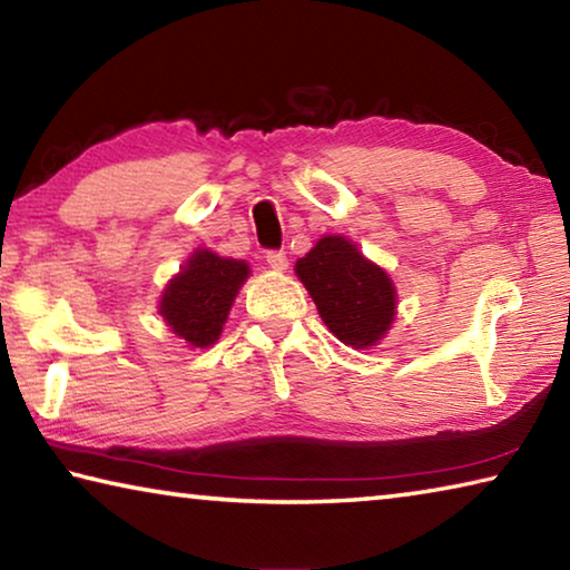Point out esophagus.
Segmentation results:
<instances>
[{
	"label": "esophagus",
	"mask_w": 570,
	"mask_h": 570,
	"mask_svg": "<svg viewBox=\"0 0 570 570\" xmlns=\"http://www.w3.org/2000/svg\"><path fill=\"white\" fill-rule=\"evenodd\" d=\"M266 264L272 266L274 272H286V266H288L286 254H284V250H268V254H266Z\"/></svg>",
	"instance_id": "esophagus-1"
}]
</instances>
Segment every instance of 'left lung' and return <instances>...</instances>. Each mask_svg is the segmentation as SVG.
I'll list each match as a JSON object with an SVG mask.
<instances>
[{
	"label": "left lung",
	"mask_w": 570,
	"mask_h": 570,
	"mask_svg": "<svg viewBox=\"0 0 570 570\" xmlns=\"http://www.w3.org/2000/svg\"><path fill=\"white\" fill-rule=\"evenodd\" d=\"M294 272L320 308L336 340L354 350H370L392 330L397 288L382 266L370 262L354 240L332 234L316 240Z\"/></svg>",
	"instance_id": "obj_1"
}]
</instances>
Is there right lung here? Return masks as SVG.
<instances>
[{
    "mask_svg": "<svg viewBox=\"0 0 570 570\" xmlns=\"http://www.w3.org/2000/svg\"><path fill=\"white\" fill-rule=\"evenodd\" d=\"M248 274L250 268L240 258L196 248L163 288L158 314L190 350L214 346Z\"/></svg>",
    "mask_w": 570,
    "mask_h": 570,
    "instance_id": "right-lung-1",
    "label": "right lung"
}]
</instances>
